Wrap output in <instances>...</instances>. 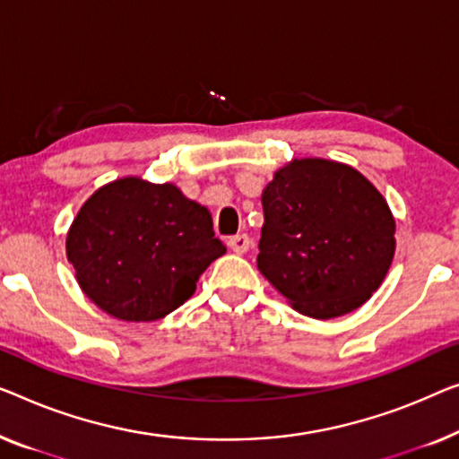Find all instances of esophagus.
<instances>
[{"mask_svg": "<svg viewBox=\"0 0 459 459\" xmlns=\"http://www.w3.org/2000/svg\"><path fill=\"white\" fill-rule=\"evenodd\" d=\"M228 246L236 252V255H244V252L250 248V238L246 234H236V236L230 238Z\"/></svg>", "mask_w": 459, "mask_h": 459, "instance_id": "obj_1", "label": "esophagus"}]
</instances>
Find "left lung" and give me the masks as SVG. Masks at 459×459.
I'll return each instance as SVG.
<instances>
[{
    "mask_svg": "<svg viewBox=\"0 0 459 459\" xmlns=\"http://www.w3.org/2000/svg\"><path fill=\"white\" fill-rule=\"evenodd\" d=\"M258 271L298 312L333 318L373 296L395 252V221L362 174L296 159L263 192Z\"/></svg>",
    "mask_w": 459,
    "mask_h": 459,
    "instance_id": "obj_1",
    "label": "left lung"
}]
</instances>
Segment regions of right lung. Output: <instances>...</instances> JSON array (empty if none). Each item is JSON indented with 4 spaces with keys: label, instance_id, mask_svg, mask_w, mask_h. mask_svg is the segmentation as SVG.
<instances>
[{
    "label": "right lung",
    "instance_id": "1",
    "mask_svg": "<svg viewBox=\"0 0 459 459\" xmlns=\"http://www.w3.org/2000/svg\"><path fill=\"white\" fill-rule=\"evenodd\" d=\"M84 294L122 321H157L195 294L225 246L209 211L171 184L124 178L82 204L65 240Z\"/></svg>",
    "mask_w": 459,
    "mask_h": 459
}]
</instances>
